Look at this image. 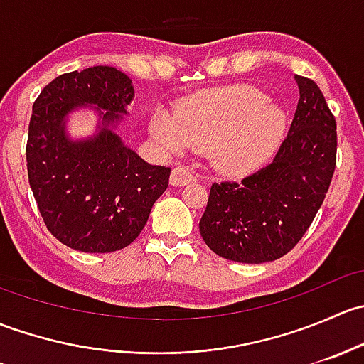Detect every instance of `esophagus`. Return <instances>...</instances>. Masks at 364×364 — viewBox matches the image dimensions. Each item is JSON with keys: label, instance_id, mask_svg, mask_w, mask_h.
Here are the masks:
<instances>
[{"label": "esophagus", "instance_id": "34e87169", "mask_svg": "<svg viewBox=\"0 0 364 364\" xmlns=\"http://www.w3.org/2000/svg\"><path fill=\"white\" fill-rule=\"evenodd\" d=\"M193 179H196L193 172L190 171V168L179 165V167H176L174 171H172L171 185L172 186H185V185H188V183H192Z\"/></svg>", "mask_w": 364, "mask_h": 364}]
</instances>
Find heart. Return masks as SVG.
<instances>
[{
    "instance_id": "1",
    "label": "heart",
    "mask_w": 364,
    "mask_h": 364,
    "mask_svg": "<svg viewBox=\"0 0 364 364\" xmlns=\"http://www.w3.org/2000/svg\"><path fill=\"white\" fill-rule=\"evenodd\" d=\"M287 114L252 86H230L186 100L178 112L159 109L149 134L167 153L208 149L223 174L237 176L274 156L287 135Z\"/></svg>"
}]
</instances>
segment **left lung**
Masks as SVG:
<instances>
[{
	"label": "left lung",
	"mask_w": 364,
	"mask_h": 364,
	"mask_svg": "<svg viewBox=\"0 0 364 364\" xmlns=\"http://www.w3.org/2000/svg\"><path fill=\"white\" fill-rule=\"evenodd\" d=\"M299 102L287 139L267 167L215 183L199 222L216 255L243 264L291 252L321 209L336 165V121L314 80L294 75Z\"/></svg>",
	"instance_id": "8db88e82"
}]
</instances>
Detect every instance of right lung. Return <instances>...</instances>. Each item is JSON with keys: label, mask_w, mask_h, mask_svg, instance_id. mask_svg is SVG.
<instances>
[{"label": "right lung", "mask_w": 364, "mask_h": 364, "mask_svg": "<svg viewBox=\"0 0 364 364\" xmlns=\"http://www.w3.org/2000/svg\"><path fill=\"white\" fill-rule=\"evenodd\" d=\"M134 97L127 73L91 67L56 77L33 104L29 186L47 229L73 250L109 253L134 243L168 186L171 168L142 160L117 135ZM82 110L97 124L73 138L69 119Z\"/></svg>", "instance_id": "add662e5"}]
</instances>
